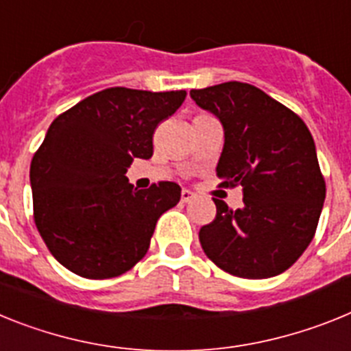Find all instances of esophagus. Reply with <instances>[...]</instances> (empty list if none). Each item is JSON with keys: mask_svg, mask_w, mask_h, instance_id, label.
<instances>
[{"mask_svg": "<svg viewBox=\"0 0 351 351\" xmlns=\"http://www.w3.org/2000/svg\"><path fill=\"white\" fill-rule=\"evenodd\" d=\"M193 197H194L193 191H187V189H184V191H182V203H189V201L193 199Z\"/></svg>", "mask_w": 351, "mask_h": 351, "instance_id": "34e87169", "label": "esophagus"}]
</instances>
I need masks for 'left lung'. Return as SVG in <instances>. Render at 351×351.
Returning <instances> with one entry per match:
<instances>
[{"label":"left lung","instance_id":"1","mask_svg":"<svg viewBox=\"0 0 351 351\" xmlns=\"http://www.w3.org/2000/svg\"><path fill=\"white\" fill-rule=\"evenodd\" d=\"M191 97L224 127L219 187L243 191L237 210L213 197L217 213L199 230L201 247L231 276H279L311 243L325 201L313 136L297 112L252 84L230 81Z\"/></svg>","mask_w":351,"mask_h":351}]
</instances>
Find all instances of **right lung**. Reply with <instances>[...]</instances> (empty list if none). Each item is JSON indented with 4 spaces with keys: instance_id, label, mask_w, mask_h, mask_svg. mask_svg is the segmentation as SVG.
Wrapping results in <instances>:
<instances>
[{
    "instance_id": "add662e5",
    "label": "right lung",
    "mask_w": 351,
    "mask_h": 351,
    "mask_svg": "<svg viewBox=\"0 0 351 351\" xmlns=\"http://www.w3.org/2000/svg\"><path fill=\"white\" fill-rule=\"evenodd\" d=\"M185 90L114 86L86 97L51 123L29 167L33 219L51 254L86 279L125 274L146 254L158 217L180 201V185L139 191L125 176L154 155V132Z\"/></svg>"
}]
</instances>
